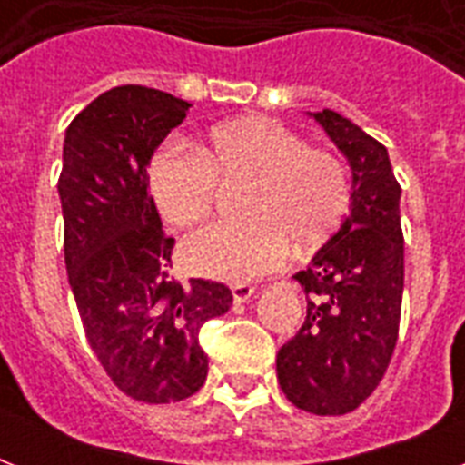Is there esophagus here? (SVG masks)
<instances>
[{
	"mask_svg": "<svg viewBox=\"0 0 465 465\" xmlns=\"http://www.w3.org/2000/svg\"><path fill=\"white\" fill-rule=\"evenodd\" d=\"M232 294L236 304H246L248 299L255 294V287H251V284H233Z\"/></svg>",
	"mask_w": 465,
	"mask_h": 465,
	"instance_id": "1",
	"label": "esophagus"
}]
</instances>
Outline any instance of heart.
I'll use <instances>...</instances> for the list:
<instances>
[{
  "instance_id": "1",
  "label": "heart",
  "mask_w": 465,
  "mask_h": 465,
  "mask_svg": "<svg viewBox=\"0 0 465 465\" xmlns=\"http://www.w3.org/2000/svg\"><path fill=\"white\" fill-rule=\"evenodd\" d=\"M149 185L161 217L173 226L210 217L219 185H248L246 222H222L185 239L183 262L193 272L246 282L282 265L292 251L309 255L345 222L352 185L345 161L270 118L217 125L195 152L163 149L152 161Z\"/></svg>"
}]
</instances>
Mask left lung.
I'll list each match as a JSON object with an SVG mask.
<instances>
[{
	"label": "left lung",
	"mask_w": 465,
	"mask_h": 465,
	"mask_svg": "<svg viewBox=\"0 0 465 465\" xmlns=\"http://www.w3.org/2000/svg\"><path fill=\"white\" fill-rule=\"evenodd\" d=\"M311 115L352 168V204L338 233L294 275L306 318L277 352V381L302 411L345 415L374 393L398 340L401 185L381 142L328 108Z\"/></svg>",
	"instance_id": "1"
}]
</instances>
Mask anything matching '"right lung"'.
Masks as SVG:
<instances>
[{"instance_id":"1","label":"right lung","mask_w":465,"mask_h":465,"mask_svg":"<svg viewBox=\"0 0 465 465\" xmlns=\"http://www.w3.org/2000/svg\"><path fill=\"white\" fill-rule=\"evenodd\" d=\"M190 104L137 84L91 101L64 133L57 193L69 287L91 350L125 396L171 403L207 379L204 321L229 311L222 282H178L175 241L149 195V161Z\"/></svg>"}]
</instances>
